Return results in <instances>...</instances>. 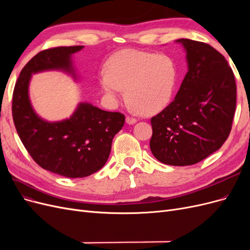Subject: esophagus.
<instances>
[{"label":"esophagus","instance_id":"obj_1","mask_svg":"<svg viewBox=\"0 0 250 250\" xmlns=\"http://www.w3.org/2000/svg\"><path fill=\"white\" fill-rule=\"evenodd\" d=\"M126 123L132 125V124H134V123H137V119L131 118V117H126Z\"/></svg>","mask_w":250,"mask_h":250}]
</instances>
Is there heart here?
<instances>
[{"label":"heart","instance_id":"b5f03b06","mask_svg":"<svg viewBox=\"0 0 250 250\" xmlns=\"http://www.w3.org/2000/svg\"><path fill=\"white\" fill-rule=\"evenodd\" d=\"M100 78L102 92L113 103L123 98V89L132 111L153 115L170 102L176 82V69L164 55L134 49L118 52L106 63Z\"/></svg>","mask_w":250,"mask_h":250}]
</instances>
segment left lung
Segmentation results:
<instances>
[{"instance_id":"obj_1","label":"left lung","mask_w":250,"mask_h":250,"mask_svg":"<svg viewBox=\"0 0 250 250\" xmlns=\"http://www.w3.org/2000/svg\"><path fill=\"white\" fill-rule=\"evenodd\" d=\"M187 52L188 73L167 107L151 118L150 149L157 161L190 166L220 149L236 110L237 86L228 60L208 43L177 40Z\"/></svg>"}]
</instances>
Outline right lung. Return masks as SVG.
<instances>
[{
	"label": "right lung",
	"mask_w": 250,
	"mask_h": 250,
	"mask_svg": "<svg viewBox=\"0 0 250 250\" xmlns=\"http://www.w3.org/2000/svg\"><path fill=\"white\" fill-rule=\"evenodd\" d=\"M83 46L43 50L22 67L12 97L14 126L33 161L44 170L69 178L89 176L107 162L115 135L122 129L125 116L105 111L90 103H79L70 119L47 122L36 115L28 87L31 75L62 70L75 76L71 60Z\"/></svg>",
	"instance_id": "add662e5"
}]
</instances>
